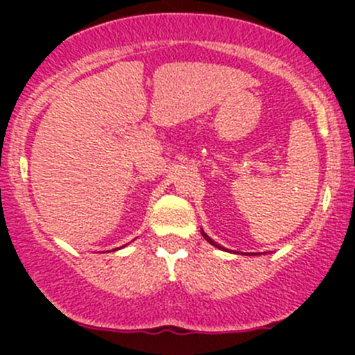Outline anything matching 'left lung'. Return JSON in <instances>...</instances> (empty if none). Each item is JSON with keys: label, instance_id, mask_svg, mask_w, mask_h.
I'll use <instances>...</instances> for the list:
<instances>
[{"label": "left lung", "instance_id": "8db88e82", "mask_svg": "<svg viewBox=\"0 0 355 355\" xmlns=\"http://www.w3.org/2000/svg\"><path fill=\"white\" fill-rule=\"evenodd\" d=\"M200 234H202V237H204V239H206V241H207V242H209V244H213L214 247H218V249H223V247H220V245H218V244H216V242H214V241H211V239H209V237H207V235H206V234H204V232H202V230H200Z\"/></svg>", "mask_w": 355, "mask_h": 355}]
</instances>
